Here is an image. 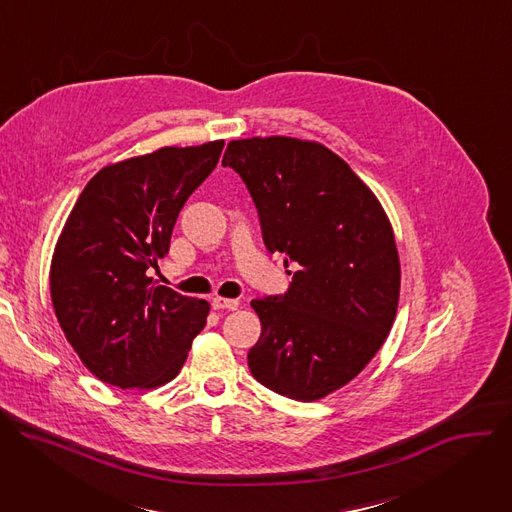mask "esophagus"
<instances>
[{
	"instance_id": "esophagus-1",
	"label": "esophagus",
	"mask_w": 512,
	"mask_h": 512,
	"mask_svg": "<svg viewBox=\"0 0 512 512\" xmlns=\"http://www.w3.org/2000/svg\"><path fill=\"white\" fill-rule=\"evenodd\" d=\"M212 308L214 310H237L239 308V300H229V298H221V296H216V298H212Z\"/></svg>"
}]
</instances>
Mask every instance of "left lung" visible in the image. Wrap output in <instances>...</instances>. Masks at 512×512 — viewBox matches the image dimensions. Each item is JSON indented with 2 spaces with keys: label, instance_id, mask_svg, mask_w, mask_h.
Masks as SVG:
<instances>
[{
  "label": "left lung",
  "instance_id": "8db88e82",
  "mask_svg": "<svg viewBox=\"0 0 512 512\" xmlns=\"http://www.w3.org/2000/svg\"><path fill=\"white\" fill-rule=\"evenodd\" d=\"M223 166L247 184L265 247L285 255L291 275L283 296L251 302L261 320L251 375L283 397L322 399L367 367L393 326L401 267L389 218L316 141L235 139Z\"/></svg>",
  "mask_w": 512,
  "mask_h": 512
}]
</instances>
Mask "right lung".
Returning a JSON list of instances; mask_svg holds the SVG:
<instances>
[{"instance_id": "add662e5", "label": "right lung", "mask_w": 512, "mask_h": 512, "mask_svg": "<svg viewBox=\"0 0 512 512\" xmlns=\"http://www.w3.org/2000/svg\"><path fill=\"white\" fill-rule=\"evenodd\" d=\"M225 141L162 148L97 172L58 237L50 296L85 367L119 389L172 381L204 328L208 302L156 285L176 218L208 178Z\"/></svg>"}]
</instances>
